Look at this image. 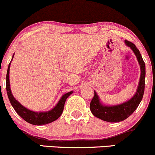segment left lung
Instances as JSON below:
<instances>
[{
	"label": "left lung",
	"mask_w": 155,
	"mask_h": 155,
	"mask_svg": "<svg viewBox=\"0 0 155 155\" xmlns=\"http://www.w3.org/2000/svg\"><path fill=\"white\" fill-rule=\"evenodd\" d=\"M136 55L137 61L140 66V78L138 87L134 95L128 101L117 105H104L101 103L96 92L94 91V97L90 103V110L95 117L108 122H119L128 118L137 109L143 99L145 89V78H146V66L140 51L134 43L125 41Z\"/></svg>",
	"instance_id": "1"
}]
</instances>
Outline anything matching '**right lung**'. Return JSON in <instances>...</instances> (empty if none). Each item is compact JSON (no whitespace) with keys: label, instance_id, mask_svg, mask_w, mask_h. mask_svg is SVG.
I'll use <instances>...</instances> for the list:
<instances>
[{"label":"right lung","instance_id":"obj_1","mask_svg":"<svg viewBox=\"0 0 155 155\" xmlns=\"http://www.w3.org/2000/svg\"><path fill=\"white\" fill-rule=\"evenodd\" d=\"M14 54L12 56V59H13ZM11 60V61H12ZM11 62L9 63V66H8L7 72H6V92H7L8 98H9V101H10L11 104H12V107L15 110L19 116L26 121L28 123L31 124V125H46V124L51 123V122H54V121L57 120L61 114L63 113V109H64L65 102H66L67 98L71 94L73 93V91H71L69 92L64 94L58 103L54 106V108H52L51 110L45 111V112H35V111L30 110L28 109L25 107H24L21 104L14 98L12 95V92H11L10 89V83H9V68H10Z\"/></svg>","mask_w":155,"mask_h":155}]
</instances>
